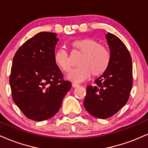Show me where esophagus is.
Instances as JSON below:
<instances>
[{
  "label": "esophagus",
  "mask_w": 148,
  "mask_h": 148,
  "mask_svg": "<svg viewBox=\"0 0 148 148\" xmlns=\"http://www.w3.org/2000/svg\"><path fill=\"white\" fill-rule=\"evenodd\" d=\"M72 86H73V87H79V84H77V83L73 82V83H72Z\"/></svg>",
  "instance_id": "1"
}]
</instances>
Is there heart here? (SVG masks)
<instances>
[{"label":"heart","mask_w":148,"mask_h":148,"mask_svg":"<svg viewBox=\"0 0 148 148\" xmlns=\"http://www.w3.org/2000/svg\"><path fill=\"white\" fill-rule=\"evenodd\" d=\"M75 51L83 54L79 61V67L71 70L67 77L70 80L80 82L86 80L93 75L100 76L108 69L110 63V53L100 42L93 38L75 40L71 43ZM54 62L63 72H68L71 69L70 56L65 48H59L54 53Z\"/></svg>","instance_id":"heart-1"}]
</instances>
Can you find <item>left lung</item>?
<instances>
[{"mask_svg":"<svg viewBox=\"0 0 148 148\" xmlns=\"http://www.w3.org/2000/svg\"><path fill=\"white\" fill-rule=\"evenodd\" d=\"M110 50L108 69L87 87L84 106L89 114L107 119L117 113L127 103L133 86L132 60L124 42L115 35H106Z\"/></svg>","mask_w":148,"mask_h":148,"instance_id":"obj_1","label":"left lung"}]
</instances>
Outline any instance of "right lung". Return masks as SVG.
Masks as SVG:
<instances>
[{
    "label": "right lung",
    "mask_w": 148,
    "mask_h": 148,
    "mask_svg": "<svg viewBox=\"0 0 148 148\" xmlns=\"http://www.w3.org/2000/svg\"><path fill=\"white\" fill-rule=\"evenodd\" d=\"M56 34L40 32L17 49L10 75L12 97L27 118L45 120L59 110L71 83L54 62Z\"/></svg>",
    "instance_id": "add662e5"
}]
</instances>
